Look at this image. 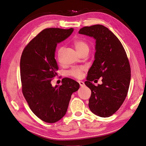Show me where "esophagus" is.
<instances>
[{
    "mask_svg": "<svg viewBox=\"0 0 146 146\" xmlns=\"http://www.w3.org/2000/svg\"><path fill=\"white\" fill-rule=\"evenodd\" d=\"M78 82L79 84V85H80V86H81V87H84V86H85V84H84V82L80 81H78Z\"/></svg>",
    "mask_w": 146,
    "mask_h": 146,
    "instance_id": "esophagus-1",
    "label": "esophagus"
}]
</instances>
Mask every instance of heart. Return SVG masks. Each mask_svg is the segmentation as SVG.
<instances>
[{"mask_svg":"<svg viewBox=\"0 0 146 146\" xmlns=\"http://www.w3.org/2000/svg\"><path fill=\"white\" fill-rule=\"evenodd\" d=\"M73 44L74 45L75 48L76 49L78 52L79 54H81L84 51H88L89 46L86 41L84 39L79 38V37H76L73 40ZM64 50V46H60L57 52V58L58 61H60V56ZM84 67H77L73 68L70 70L68 74L71 76H73L76 78H81L83 76V72L84 70Z\"/></svg>","mask_w":146,"mask_h":146,"instance_id":"b5f03b06","label":"heart"}]
</instances>
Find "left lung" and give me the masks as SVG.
Here are the masks:
<instances>
[{"mask_svg": "<svg viewBox=\"0 0 146 146\" xmlns=\"http://www.w3.org/2000/svg\"><path fill=\"white\" fill-rule=\"evenodd\" d=\"M79 33L96 39L95 59L85 82L92 92L88 107L97 116L109 117L119 109L127 95L131 78L127 56L120 40L104 26L84 27ZM100 77L101 85L91 83Z\"/></svg>", "mask_w": 146, "mask_h": 146, "instance_id": "8db88e82", "label": "left lung"}]
</instances>
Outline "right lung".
I'll list each match as a JSON object with an SVG mask.
<instances>
[{"instance_id":"add662e5","label":"right lung","mask_w":146,"mask_h":146,"mask_svg":"<svg viewBox=\"0 0 146 146\" xmlns=\"http://www.w3.org/2000/svg\"><path fill=\"white\" fill-rule=\"evenodd\" d=\"M73 29L49 28L40 31L23 50L20 69L22 91L30 109L39 119L54 123L65 115L79 84L68 78L53 87L51 81L59 69L54 58L57 44L67 39Z\"/></svg>"}]
</instances>
